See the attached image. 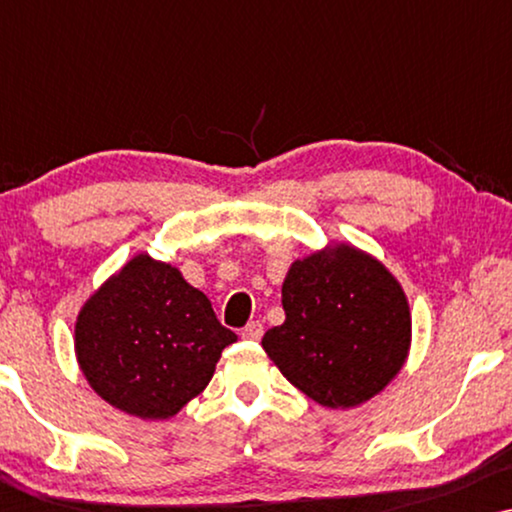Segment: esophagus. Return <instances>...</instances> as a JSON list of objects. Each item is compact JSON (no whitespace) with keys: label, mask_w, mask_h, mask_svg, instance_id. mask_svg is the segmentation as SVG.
<instances>
[{"label":"esophagus","mask_w":512,"mask_h":512,"mask_svg":"<svg viewBox=\"0 0 512 512\" xmlns=\"http://www.w3.org/2000/svg\"><path fill=\"white\" fill-rule=\"evenodd\" d=\"M242 338L244 340H261L263 338V324H261V321H249V324L242 328Z\"/></svg>","instance_id":"1"}]
</instances>
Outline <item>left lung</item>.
<instances>
[{
	"mask_svg": "<svg viewBox=\"0 0 512 512\" xmlns=\"http://www.w3.org/2000/svg\"><path fill=\"white\" fill-rule=\"evenodd\" d=\"M282 305L284 324L261 345L286 380L324 408L370 401L408 359L412 317L403 286L352 244L293 261Z\"/></svg>",
	"mask_w": 512,
	"mask_h": 512,
	"instance_id": "8db88e82",
	"label": "left lung"
}]
</instances>
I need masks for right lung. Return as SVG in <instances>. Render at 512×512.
Returning <instances> with one entry per match:
<instances>
[{
	"instance_id": "1",
	"label": "right lung",
	"mask_w": 512,
	"mask_h": 512,
	"mask_svg": "<svg viewBox=\"0 0 512 512\" xmlns=\"http://www.w3.org/2000/svg\"><path fill=\"white\" fill-rule=\"evenodd\" d=\"M237 335L170 263L137 254L86 303L74 326L81 373L97 396L139 419H170L212 380Z\"/></svg>"
}]
</instances>
